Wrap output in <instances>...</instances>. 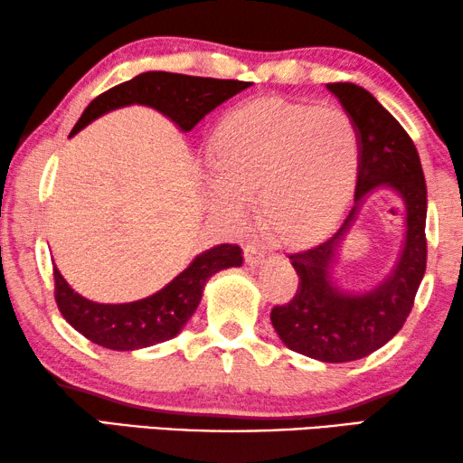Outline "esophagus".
Segmentation results:
<instances>
[{"label":"esophagus","instance_id":"esophagus-1","mask_svg":"<svg viewBox=\"0 0 463 463\" xmlns=\"http://www.w3.org/2000/svg\"><path fill=\"white\" fill-rule=\"evenodd\" d=\"M264 256H267V250H264V246L248 244L244 248V260H246V264H250V267H259V264L264 260Z\"/></svg>","mask_w":463,"mask_h":463}]
</instances>
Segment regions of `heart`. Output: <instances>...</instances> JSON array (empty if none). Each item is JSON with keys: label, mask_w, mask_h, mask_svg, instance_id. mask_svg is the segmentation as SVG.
<instances>
[{"label": "heart", "mask_w": 463, "mask_h": 463, "mask_svg": "<svg viewBox=\"0 0 463 463\" xmlns=\"http://www.w3.org/2000/svg\"><path fill=\"white\" fill-rule=\"evenodd\" d=\"M213 191L241 211L260 194L262 217L283 238L306 240L336 222L357 180L359 135L336 106L269 96L230 112L215 133Z\"/></svg>", "instance_id": "obj_1"}]
</instances>
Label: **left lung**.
<instances>
[{
    "mask_svg": "<svg viewBox=\"0 0 463 463\" xmlns=\"http://www.w3.org/2000/svg\"><path fill=\"white\" fill-rule=\"evenodd\" d=\"M353 118L359 135L354 204L335 236L289 254L299 277L298 293L275 306L270 322L287 348L324 363L367 357L398 335L414 306L427 269V184L419 151L404 127L365 88L348 81L326 83ZM373 187H390L407 211V238L397 267L367 294L351 296L331 283L335 248L362 199Z\"/></svg>",
    "mask_w": 463,
    "mask_h": 463,
    "instance_id": "8db88e82",
    "label": "left lung"
}]
</instances>
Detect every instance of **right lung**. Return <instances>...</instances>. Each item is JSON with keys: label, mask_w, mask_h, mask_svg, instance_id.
<instances>
[{"label": "right lung", "mask_w": 463, "mask_h": 463, "mask_svg": "<svg viewBox=\"0 0 463 463\" xmlns=\"http://www.w3.org/2000/svg\"><path fill=\"white\" fill-rule=\"evenodd\" d=\"M250 86L252 83L240 80L194 78L168 71L141 73L96 96L71 128L70 137L98 117L128 104L151 106L186 133L219 104ZM241 260L240 246L219 244L196 256L191 267L164 289L131 303H96L81 298L67 285L59 269L52 267L55 301L61 316L94 345L110 351H137L176 336L199 307L204 283L219 270L240 267Z\"/></svg>", "instance_id": "obj_1"}]
</instances>
